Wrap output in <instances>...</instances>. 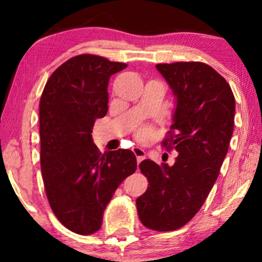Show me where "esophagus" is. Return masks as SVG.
<instances>
[{"label":"esophagus","mask_w":262,"mask_h":262,"mask_svg":"<svg viewBox=\"0 0 262 262\" xmlns=\"http://www.w3.org/2000/svg\"><path fill=\"white\" fill-rule=\"evenodd\" d=\"M132 151H134V154L136 155V157H137V163L139 164L142 162L143 160L145 159V151L141 148H138V146H136V148L132 149Z\"/></svg>","instance_id":"34e87169"}]
</instances>
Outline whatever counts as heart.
Listing matches in <instances>:
<instances>
[{"label":"heart","instance_id":"1","mask_svg":"<svg viewBox=\"0 0 262 262\" xmlns=\"http://www.w3.org/2000/svg\"><path fill=\"white\" fill-rule=\"evenodd\" d=\"M150 135H151V130H150V127H148V126L139 128L138 132H137V136H138L139 139H146Z\"/></svg>","mask_w":262,"mask_h":262}]
</instances>
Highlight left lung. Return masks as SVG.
<instances>
[{
	"label": "left lung",
	"mask_w": 262,
	"mask_h": 262,
	"mask_svg": "<svg viewBox=\"0 0 262 262\" xmlns=\"http://www.w3.org/2000/svg\"><path fill=\"white\" fill-rule=\"evenodd\" d=\"M156 68L177 98L162 145L179 155L173 166L142 161L139 168L149 185L136 205L144 227L171 231L195 216L217 180L234 131L235 98L225 78L205 63Z\"/></svg>",
	"instance_id": "8db88e82"
}]
</instances>
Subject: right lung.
<instances>
[{
  "mask_svg": "<svg viewBox=\"0 0 262 262\" xmlns=\"http://www.w3.org/2000/svg\"><path fill=\"white\" fill-rule=\"evenodd\" d=\"M125 68L101 56H75L53 71L39 103L46 195L60 223L80 235L101 228L118 186L137 169L131 150L101 154L92 138L95 120L108 110L110 77Z\"/></svg>",
  "mask_w": 262,
  "mask_h": 262,
  "instance_id": "obj_1",
  "label": "right lung"
}]
</instances>
